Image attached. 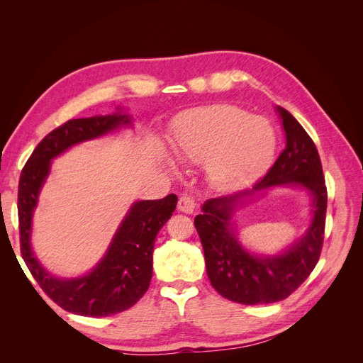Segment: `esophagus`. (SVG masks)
Masks as SVG:
<instances>
[{
  "label": "esophagus",
  "instance_id": "1",
  "mask_svg": "<svg viewBox=\"0 0 363 363\" xmlns=\"http://www.w3.org/2000/svg\"><path fill=\"white\" fill-rule=\"evenodd\" d=\"M195 200L189 195H182L180 200H179V208L183 213H194L195 211Z\"/></svg>",
  "mask_w": 363,
  "mask_h": 363
}]
</instances>
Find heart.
<instances>
[{
  "label": "heart",
  "instance_id": "1",
  "mask_svg": "<svg viewBox=\"0 0 363 363\" xmlns=\"http://www.w3.org/2000/svg\"><path fill=\"white\" fill-rule=\"evenodd\" d=\"M175 155L191 167L206 164L218 189L235 191L257 180L276 151V131L268 119L238 106L213 104L179 118L174 130Z\"/></svg>",
  "mask_w": 363,
  "mask_h": 363
}]
</instances>
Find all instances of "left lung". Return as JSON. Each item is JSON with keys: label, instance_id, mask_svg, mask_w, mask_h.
Wrapping results in <instances>:
<instances>
[{"label": "left lung", "instance_id": "8db88e82", "mask_svg": "<svg viewBox=\"0 0 363 363\" xmlns=\"http://www.w3.org/2000/svg\"><path fill=\"white\" fill-rule=\"evenodd\" d=\"M286 133V147L268 172L251 191L207 200L194 224L204 250L207 276L224 298L240 304L281 301L301 286L321 256L327 188L323 164L312 138L286 108H277ZM295 182L309 189L314 199V219L306 236L281 257L260 259L250 257L229 232V216L245 194L269 185Z\"/></svg>", "mask_w": 363, "mask_h": 363}]
</instances>
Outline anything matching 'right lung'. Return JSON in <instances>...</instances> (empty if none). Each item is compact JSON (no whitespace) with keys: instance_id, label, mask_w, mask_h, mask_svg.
<instances>
[{"instance_id":"right-lung-1","label":"right lung","mask_w":363,"mask_h":363,"mask_svg":"<svg viewBox=\"0 0 363 363\" xmlns=\"http://www.w3.org/2000/svg\"><path fill=\"white\" fill-rule=\"evenodd\" d=\"M130 124L127 115L69 119L43 138L21 171L18 184L19 245L28 271L42 291L62 309L83 316H108L135 306L150 286L152 248L159 230L171 218L177 195L135 203L98 267L84 277L59 280L42 269L30 248L31 213L50 172V160L82 140Z\"/></svg>"}]
</instances>
